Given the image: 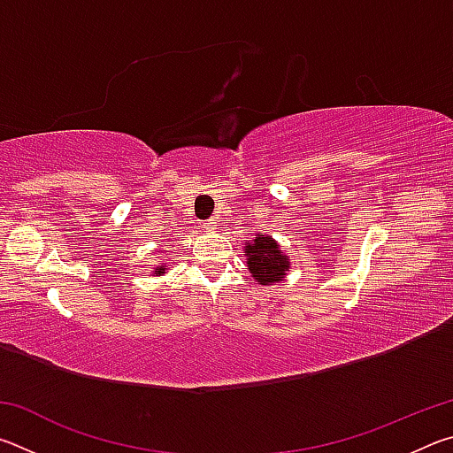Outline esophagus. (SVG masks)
<instances>
[{
  "label": "esophagus",
  "instance_id": "1",
  "mask_svg": "<svg viewBox=\"0 0 453 453\" xmlns=\"http://www.w3.org/2000/svg\"><path fill=\"white\" fill-rule=\"evenodd\" d=\"M216 224H218L216 219H210V221H205V229H210V232H211V229H216Z\"/></svg>",
  "mask_w": 453,
  "mask_h": 453
}]
</instances>
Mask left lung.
<instances>
[{
  "mask_svg": "<svg viewBox=\"0 0 453 453\" xmlns=\"http://www.w3.org/2000/svg\"><path fill=\"white\" fill-rule=\"evenodd\" d=\"M243 256L248 257V270L259 286H273L291 270V262L281 245L272 235L256 234L254 240L245 242Z\"/></svg>",
  "mask_w": 453,
  "mask_h": 453,
  "instance_id": "1",
  "label": "left lung"
}]
</instances>
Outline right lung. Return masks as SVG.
<instances>
[{
  "mask_svg": "<svg viewBox=\"0 0 453 453\" xmlns=\"http://www.w3.org/2000/svg\"><path fill=\"white\" fill-rule=\"evenodd\" d=\"M165 272H167V265H165V264L153 267V275H164Z\"/></svg>",
  "mask_w": 453,
  "mask_h": 453,
  "instance_id": "add662e5",
  "label": "right lung"
}]
</instances>
